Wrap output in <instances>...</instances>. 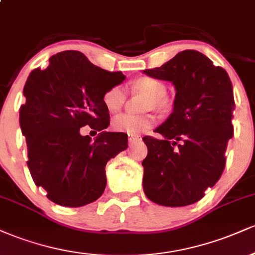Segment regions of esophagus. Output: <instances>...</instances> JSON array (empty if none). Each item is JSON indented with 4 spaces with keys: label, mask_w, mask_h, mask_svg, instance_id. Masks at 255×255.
<instances>
[{
    "label": "esophagus",
    "mask_w": 255,
    "mask_h": 255,
    "mask_svg": "<svg viewBox=\"0 0 255 255\" xmlns=\"http://www.w3.org/2000/svg\"><path fill=\"white\" fill-rule=\"evenodd\" d=\"M137 140H140L139 135H129V136H128V141H129V144H133V142L137 141Z\"/></svg>",
    "instance_id": "obj_1"
}]
</instances>
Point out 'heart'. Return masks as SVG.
I'll return each mask as SVG.
<instances>
[{"label": "heart", "instance_id": "1", "mask_svg": "<svg viewBox=\"0 0 255 255\" xmlns=\"http://www.w3.org/2000/svg\"><path fill=\"white\" fill-rule=\"evenodd\" d=\"M131 87L136 92L148 95L150 99H147L146 109H151V108L165 109L168 107V99L164 97L166 86L158 79L144 75V77L136 78L131 83ZM126 99H127V93H126L124 86L116 85V86L110 87L105 91L102 101L108 111L118 113L124 108ZM154 125H156V118L152 114H146V115L125 114V115H120L114 120L113 128L116 131L127 133L129 135H137V134L151 129Z\"/></svg>", "mask_w": 255, "mask_h": 255}]
</instances>
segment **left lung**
<instances>
[{
    "mask_svg": "<svg viewBox=\"0 0 255 255\" xmlns=\"http://www.w3.org/2000/svg\"><path fill=\"white\" fill-rule=\"evenodd\" d=\"M144 73L171 81L176 89L174 111L154 130L164 137H142L147 146L142 160L144 192L163 206L194 204L215 186L225 168L235 109L230 78L197 50L178 52Z\"/></svg>",
    "mask_w": 255,
    "mask_h": 255,
    "instance_id": "obj_1",
    "label": "left lung"
}]
</instances>
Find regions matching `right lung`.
<instances>
[{
	"label": "right lung",
	"instance_id": "add662e5",
	"mask_svg": "<svg viewBox=\"0 0 255 255\" xmlns=\"http://www.w3.org/2000/svg\"><path fill=\"white\" fill-rule=\"evenodd\" d=\"M125 79L121 72L99 68L74 50L58 52L45 69L28 75L20 127L33 182L52 203L80 207L103 194L105 165L128 147V139L125 133L104 130L110 115L102 98ZM85 125L101 131L93 142L80 134Z\"/></svg>",
	"mask_w": 255,
	"mask_h": 255
}]
</instances>
